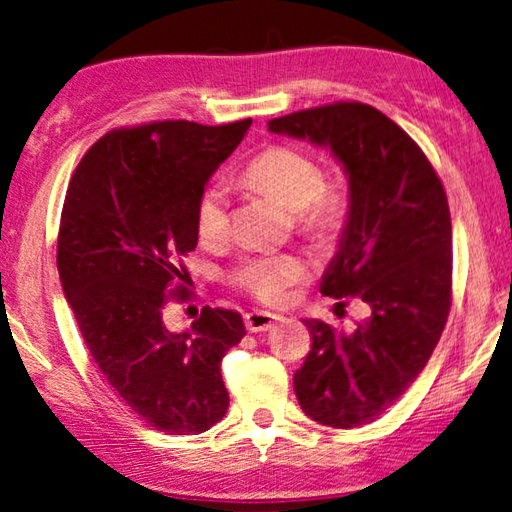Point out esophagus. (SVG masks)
<instances>
[{"label": "esophagus", "instance_id": "1", "mask_svg": "<svg viewBox=\"0 0 512 512\" xmlns=\"http://www.w3.org/2000/svg\"><path fill=\"white\" fill-rule=\"evenodd\" d=\"M280 318L282 316L271 314V311H250V314L244 316V323L250 332H266V329H271Z\"/></svg>", "mask_w": 512, "mask_h": 512}]
</instances>
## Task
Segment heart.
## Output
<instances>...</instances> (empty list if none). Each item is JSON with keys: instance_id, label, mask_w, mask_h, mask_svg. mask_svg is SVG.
Masks as SVG:
<instances>
[{"instance_id": "b5f03b06", "label": "heart", "mask_w": 512, "mask_h": 512, "mask_svg": "<svg viewBox=\"0 0 512 512\" xmlns=\"http://www.w3.org/2000/svg\"><path fill=\"white\" fill-rule=\"evenodd\" d=\"M244 180L275 196L296 216L298 228L311 237H329L348 216V194L343 187L325 183L323 169L307 151L289 144L264 149L244 169ZM230 230L228 196L221 185H207L196 201V232L207 244L221 241ZM307 262L293 255L248 257L237 266V287L268 305L287 300L289 289L307 275Z\"/></svg>"}]
</instances>
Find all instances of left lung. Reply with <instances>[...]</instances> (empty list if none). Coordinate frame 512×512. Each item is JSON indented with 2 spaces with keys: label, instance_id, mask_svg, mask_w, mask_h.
Masks as SVG:
<instances>
[{
  "label": "left lung",
  "instance_id": "obj_1",
  "mask_svg": "<svg viewBox=\"0 0 512 512\" xmlns=\"http://www.w3.org/2000/svg\"><path fill=\"white\" fill-rule=\"evenodd\" d=\"M268 131L327 146L348 173V221L320 293L359 298L370 316L350 334L305 320L311 350L293 388L311 420L361 427L400 400L445 329L452 307L445 187L420 146L368 103L291 112L268 121Z\"/></svg>",
  "mask_w": 512,
  "mask_h": 512
}]
</instances>
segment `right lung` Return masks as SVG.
<instances>
[{
	"instance_id": "1",
	"label": "right lung",
	"mask_w": 512,
	"mask_h": 512,
	"mask_svg": "<svg viewBox=\"0 0 512 512\" xmlns=\"http://www.w3.org/2000/svg\"><path fill=\"white\" fill-rule=\"evenodd\" d=\"M250 124L167 119L110 131L83 155L60 214V284L92 359L126 406L171 436L207 431L230 404L221 359L244 339V320L203 307L176 334L162 311L192 298L180 282L198 241L196 201Z\"/></svg>"
}]
</instances>
